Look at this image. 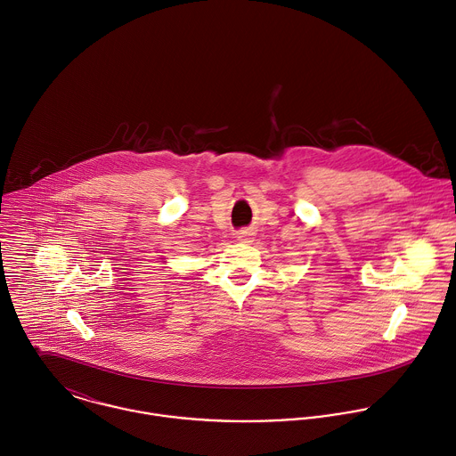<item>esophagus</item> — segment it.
I'll return each mask as SVG.
<instances>
[{
    "label": "esophagus",
    "instance_id": "1",
    "mask_svg": "<svg viewBox=\"0 0 456 456\" xmlns=\"http://www.w3.org/2000/svg\"><path fill=\"white\" fill-rule=\"evenodd\" d=\"M253 232L251 230H240L239 233H237V240H240V242H244V244H249V242H253Z\"/></svg>",
    "mask_w": 456,
    "mask_h": 456
}]
</instances>
